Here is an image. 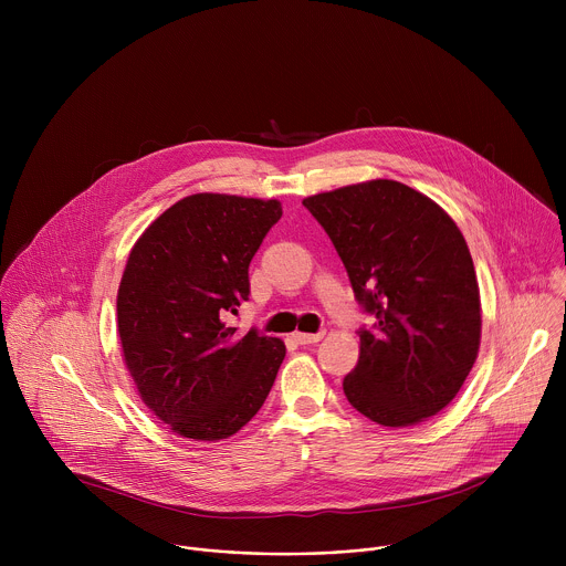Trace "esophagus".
<instances>
[{
	"label": "esophagus",
	"instance_id": "34e87169",
	"mask_svg": "<svg viewBox=\"0 0 566 566\" xmlns=\"http://www.w3.org/2000/svg\"><path fill=\"white\" fill-rule=\"evenodd\" d=\"M293 338H295L297 345H315V343H319L322 338H325V334H302V332H295Z\"/></svg>",
	"mask_w": 566,
	"mask_h": 566
}]
</instances>
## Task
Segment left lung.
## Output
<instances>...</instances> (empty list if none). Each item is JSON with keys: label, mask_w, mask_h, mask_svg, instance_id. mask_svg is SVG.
Here are the masks:
<instances>
[{"label": "left lung", "mask_w": 566, "mask_h": 566, "mask_svg": "<svg viewBox=\"0 0 566 566\" xmlns=\"http://www.w3.org/2000/svg\"><path fill=\"white\" fill-rule=\"evenodd\" d=\"M327 230L356 300L376 315L343 389L385 428H408L459 394L481 343L474 264L452 217L419 190L371 179L302 201Z\"/></svg>", "instance_id": "8db88e82"}]
</instances>
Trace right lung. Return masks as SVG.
Here are the masks:
<instances>
[{
    "label": "right lung",
    "instance_id": "obj_1",
    "mask_svg": "<svg viewBox=\"0 0 566 566\" xmlns=\"http://www.w3.org/2000/svg\"><path fill=\"white\" fill-rule=\"evenodd\" d=\"M282 217L277 199L184 197L129 251L116 327L140 400L192 441H221L264 406L286 356L280 338H237L226 313L249 300V264Z\"/></svg>",
    "mask_w": 566,
    "mask_h": 566
}]
</instances>
